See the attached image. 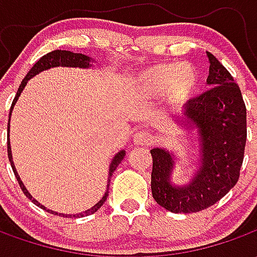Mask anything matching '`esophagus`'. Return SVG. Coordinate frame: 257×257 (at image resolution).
<instances>
[{
  "instance_id": "1",
  "label": "esophagus",
  "mask_w": 257,
  "mask_h": 257,
  "mask_svg": "<svg viewBox=\"0 0 257 257\" xmlns=\"http://www.w3.org/2000/svg\"><path fill=\"white\" fill-rule=\"evenodd\" d=\"M134 143L138 146H151L154 143V136L150 132L139 131L134 136Z\"/></svg>"
}]
</instances>
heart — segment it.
Instances as JSON below:
<instances>
[{
  "mask_svg": "<svg viewBox=\"0 0 257 257\" xmlns=\"http://www.w3.org/2000/svg\"><path fill=\"white\" fill-rule=\"evenodd\" d=\"M199 74L190 64L161 63L146 68L135 79V88L145 99L165 95L172 106L190 100L198 90Z\"/></svg>",
  "mask_w": 257,
  "mask_h": 257,
  "instance_id": "obj_1",
  "label": "heart"
}]
</instances>
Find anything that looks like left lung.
Here are the masks:
<instances>
[{
    "mask_svg": "<svg viewBox=\"0 0 257 257\" xmlns=\"http://www.w3.org/2000/svg\"><path fill=\"white\" fill-rule=\"evenodd\" d=\"M208 53L209 89L187 101L183 125L197 129L199 169L184 186L173 184L172 153L153 149L151 193L158 205L175 213L199 212L215 205L237 184L246 143V107L239 86L217 59Z\"/></svg>",
    "mask_w": 257,
    "mask_h": 257,
    "instance_id": "1",
    "label": "left lung"
}]
</instances>
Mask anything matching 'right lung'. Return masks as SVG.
<instances>
[{"label": "right lung", "instance_id": "add662e5", "mask_svg": "<svg viewBox=\"0 0 257 257\" xmlns=\"http://www.w3.org/2000/svg\"><path fill=\"white\" fill-rule=\"evenodd\" d=\"M59 66H63V67H79V68H88L90 67V58L89 56H86V55H82V53H74V52H70V51H60V49H56V51H52V52L47 53V55H44L38 62H37L31 70L27 73V75L25 77V79L22 81V84H20L19 89H18V93L15 96L14 101H12V106H11V112H9V121H11V114H12V108H14L15 103L18 101L19 99L20 93H22V90L25 89L26 84H27V81L30 78H33L34 75H37L38 73H41L44 70H48V68L51 67H59ZM9 121H8V158H9V162H11V167L14 169V173L16 179H18V183H19L20 189L22 191L25 193V195L29 199H31L37 206H40L41 209H45L48 212H51L52 215H58V212H53V210H49L47 209L44 205H41L37 199H34L31 197V194L27 191V189L25 187V184L23 182L20 180L19 175L16 172V168L14 165V160H12V151H11V142H9ZM123 157H125V150H121L118 151L115 157L112 158L111 164H110V172H108V183H110V178L112 176V172L117 169V167L121 164V161L123 160ZM107 195H108V184H107V191L104 193L103 195V198L97 202L96 205H93L90 209H86L85 212L82 213H77V215H64V213H59V216H63V217H82V216H88V215H92V213H95L96 210L100 208L101 205L104 204V201L107 199Z\"/></svg>", "mask_w": 257, "mask_h": 257}]
</instances>
